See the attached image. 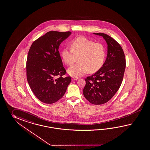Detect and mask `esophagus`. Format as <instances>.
I'll return each mask as SVG.
<instances>
[{
	"label": "esophagus",
	"instance_id": "esophagus-1",
	"mask_svg": "<svg viewBox=\"0 0 150 150\" xmlns=\"http://www.w3.org/2000/svg\"><path fill=\"white\" fill-rule=\"evenodd\" d=\"M78 79H79L78 78H75V77H73V78H72V81L77 80Z\"/></svg>",
	"mask_w": 150,
	"mask_h": 150
}]
</instances>
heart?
I'll return each instance as SVG.
<instances>
[{
    "label": "heart",
    "mask_w": 150,
    "mask_h": 150,
    "mask_svg": "<svg viewBox=\"0 0 150 150\" xmlns=\"http://www.w3.org/2000/svg\"><path fill=\"white\" fill-rule=\"evenodd\" d=\"M71 49L65 48L61 56L66 64L71 66L78 58V63L70 67L68 73L74 77H80L100 69L105 61L106 50L101 43H95L84 37H79L72 40Z\"/></svg>",
    "instance_id": "1"
}]
</instances>
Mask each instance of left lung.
<instances>
[{"instance_id":"1","label":"left lung","mask_w":150,"mask_h":150,"mask_svg":"<svg viewBox=\"0 0 150 150\" xmlns=\"http://www.w3.org/2000/svg\"><path fill=\"white\" fill-rule=\"evenodd\" d=\"M102 36L107 44V58L102 67L85 79L83 90L85 98L93 105H102L110 101L120 88L126 68L124 52L120 45L103 33H93Z\"/></svg>"}]
</instances>
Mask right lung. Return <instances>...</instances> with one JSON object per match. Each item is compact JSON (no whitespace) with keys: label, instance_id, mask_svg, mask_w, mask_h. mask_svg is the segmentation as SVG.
Wrapping results in <instances>:
<instances>
[{"label":"right lung","instance_id":"right-lung-1","mask_svg":"<svg viewBox=\"0 0 150 150\" xmlns=\"http://www.w3.org/2000/svg\"><path fill=\"white\" fill-rule=\"evenodd\" d=\"M71 33L51 31L34 41L26 61V77L30 87L37 98L51 104L64 95L71 82L64 77L66 71L59 55V45Z\"/></svg>","mask_w":150,"mask_h":150}]
</instances>
